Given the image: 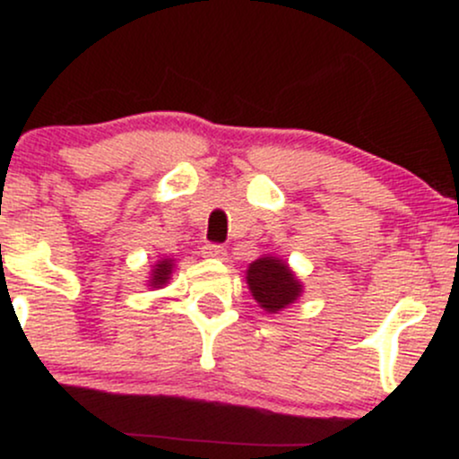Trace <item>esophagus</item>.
<instances>
[{"instance_id": "esophagus-1", "label": "esophagus", "mask_w": 459, "mask_h": 459, "mask_svg": "<svg viewBox=\"0 0 459 459\" xmlns=\"http://www.w3.org/2000/svg\"><path fill=\"white\" fill-rule=\"evenodd\" d=\"M203 255L209 256V259H224L226 247L220 246V244H207L203 247Z\"/></svg>"}]
</instances>
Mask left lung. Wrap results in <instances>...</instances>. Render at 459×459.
<instances>
[{"mask_svg":"<svg viewBox=\"0 0 459 459\" xmlns=\"http://www.w3.org/2000/svg\"><path fill=\"white\" fill-rule=\"evenodd\" d=\"M252 298L267 313H278L302 296V282L278 256H261L252 261L246 272Z\"/></svg>","mask_w":459,"mask_h":459,"instance_id":"obj_1","label":"left lung"}]
</instances>
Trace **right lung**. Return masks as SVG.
I'll return each mask as SVG.
<instances>
[{"instance_id":"1","label":"right lung","mask_w":459,"mask_h":459,"mask_svg":"<svg viewBox=\"0 0 459 459\" xmlns=\"http://www.w3.org/2000/svg\"><path fill=\"white\" fill-rule=\"evenodd\" d=\"M172 267H175V261L172 259H160L152 265L151 270V281H149V287L152 289H160L163 284L168 282V278L172 276Z\"/></svg>"}]
</instances>
